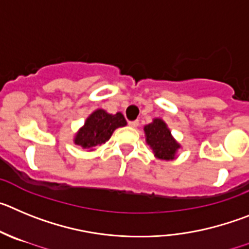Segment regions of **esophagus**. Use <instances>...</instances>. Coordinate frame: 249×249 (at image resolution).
<instances>
[{
	"mask_svg": "<svg viewBox=\"0 0 249 249\" xmlns=\"http://www.w3.org/2000/svg\"><path fill=\"white\" fill-rule=\"evenodd\" d=\"M129 125L131 127H138L139 126V120H131V122H129Z\"/></svg>",
	"mask_w": 249,
	"mask_h": 249,
	"instance_id": "34e87169",
	"label": "esophagus"
}]
</instances>
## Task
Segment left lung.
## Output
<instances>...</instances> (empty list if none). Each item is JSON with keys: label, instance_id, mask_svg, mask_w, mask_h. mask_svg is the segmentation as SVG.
Masks as SVG:
<instances>
[{"label": "left lung", "instance_id": "obj_1", "mask_svg": "<svg viewBox=\"0 0 249 249\" xmlns=\"http://www.w3.org/2000/svg\"><path fill=\"white\" fill-rule=\"evenodd\" d=\"M145 140L150 145L152 152L160 160H172L181 145L175 140L166 123L162 119H154L152 123L145 125Z\"/></svg>", "mask_w": 249, "mask_h": 249}]
</instances>
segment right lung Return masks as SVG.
<instances>
[{"label":"right lung","mask_w":249,"mask_h":249,"mask_svg":"<svg viewBox=\"0 0 249 249\" xmlns=\"http://www.w3.org/2000/svg\"><path fill=\"white\" fill-rule=\"evenodd\" d=\"M126 125L122 113L109 114L103 109L93 111L86 123L74 136V144L83 149L93 150V147L104 144L110 139L114 130Z\"/></svg>","instance_id":"obj_1"}]
</instances>
